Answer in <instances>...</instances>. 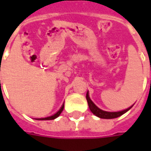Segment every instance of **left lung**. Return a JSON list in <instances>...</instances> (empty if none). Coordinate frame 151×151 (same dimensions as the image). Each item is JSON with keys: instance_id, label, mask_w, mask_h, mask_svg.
<instances>
[{"instance_id": "1", "label": "left lung", "mask_w": 151, "mask_h": 151, "mask_svg": "<svg viewBox=\"0 0 151 151\" xmlns=\"http://www.w3.org/2000/svg\"><path fill=\"white\" fill-rule=\"evenodd\" d=\"M86 100H87V103H88L89 108H90V110L91 111L92 113L95 114L96 116L99 117V118H103V119H113V118H116V117L120 116L121 115H123L124 113H125L126 111H129L130 108L133 107V106H132V107H130V108H127L125 110H124V111H115V112L105 111L101 110V109H99V108L91 100V99L89 97L88 92L86 93Z\"/></svg>"}]
</instances>
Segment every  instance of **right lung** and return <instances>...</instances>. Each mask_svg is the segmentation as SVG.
Here are the masks:
<instances>
[{
  "instance_id": "add662e5",
  "label": "right lung",
  "mask_w": 151,
  "mask_h": 151,
  "mask_svg": "<svg viewBox=\"0 0 151 151\" xmlns=\"http://www.w3.org/2000/svg\"><path fill=\"white\" fill-rule=\"evenodd\" d=\"M63 109H64V104L62 105V107L60 108L59 111H57L56 114H54L53 116H51L46 117V118H38L36 120H54V119H56V117H58L60 116V114L63 111Z\"/></svg>"
}]
</instances>
